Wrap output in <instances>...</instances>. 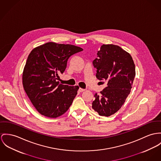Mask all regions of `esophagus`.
I'll return each instance as SVG.
<instances>
[{
  "mask_svg": "<svg viewBox=\"0 0 161 161\" xmlns=\"http://www.w3.org/2000/svg\"><path fill=\"white\" fill-rule=\"evenodd\" d=\"M84 91H85V89H83V88H81V87H80V88H79V91H80V92H83Z\"/></svg>",
  "mask_w": 161,
  "mask_h": 161,
  "instance_id": "1",
  "label": "esophagus"
}]
</instances>
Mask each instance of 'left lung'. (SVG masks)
Instances as JSON below:
<instances>
[{
  "label": "left lung",
  "mask_w": 161,
  "mask_h": 161,
  "mask_svg": "<svg viewBox=\"0 0 161 161\" xmlns=\"http://www.w3.org/2000/svg\"><path fill=\"white\" fill-rule=\"evenodd\" d=\"M93 62L96 77L107 82L100 94L96 93L92 108L100 116H110L118 111L130 94L136 76L130 54L118 45H103ZM103 82H102L103 84Z\"/></svg>",
  "instance_id": "left-lung-1"
}]
</instances>
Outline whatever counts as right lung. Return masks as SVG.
Segmentation results:
<instances>
[{"label": "right lung", "instance_id": "add662e5", "mask_svg": "<svg viewBox=\"0 0 161 161\" xmlns=\"http://www.w3.org/2000/svg\"><path fill=\"white\" fill-rule=\"evenodd\" d=\"M80 47L48 42L32 50L23 73V85L28 97L41 114L55 118L68 110L77 94L78 86L60 84L69 58L83 51Z\"/></svg>", "mask_w": 161, "mask_h": 161}]
</instances>
